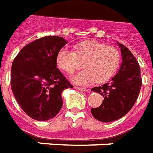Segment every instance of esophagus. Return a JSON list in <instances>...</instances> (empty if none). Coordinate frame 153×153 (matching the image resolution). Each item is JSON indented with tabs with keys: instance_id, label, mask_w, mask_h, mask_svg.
I'll return each mask as SVG.
<instances>
[{
	"instance_id": "esophagus-1",
	"label": "esophagus",
	"mask_w": 153,
	"mask_h": 153,
	"mask_svg": "<svg viewBox=\"0 0 153 153\" xmlns=\"http://www.w3.org/2000/svg\"><path fill=\"white\" fill-rule=\"evenodd\" d=\"M75 89L79 90V91H88V89H86L84 88H79V87H74Z\"/></svg>"
}]
</instances>
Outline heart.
Returning a JSON list of instances; mask_svg holds the SVG:
<instances>
[{
  "label": "heart",
  "instance_id": "1",
  "mask_svg": "<svg viewBox=\"0 0 153 153\" xmlns=\"http://www.w3.org/2000/svg\"><path fill=\"white\" fill-rule=\"evenodd\" d=\"M83 62L84 70L71 77V80L78 85H88L97 81L98 83L107 82L114 76L121 62L118 50L105 46L96 40H85L74 46V52L63 48L56 56L58 67L69 74L77 71Z\"/></svg>",
  "mask_w": 153,
  "mask_h": 153
}]
</instances>
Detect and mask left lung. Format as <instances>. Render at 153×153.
<instances>
[{"instance_id":"1","label":"left lung","mask_w":153,"mask_h":153,"mask_svg":"<svg viewBox=\"0 0 153 153\" xmlns=\"http://www.w3.org/2000/svg\"><path fill=\"white\" fill-rule=\"evenodd\" d=\"M117 44L122 54L121 67L110 81L91 89L104 97L100 107L91 109L92 116L103 123L125 116L134 105L142 85L140 67L134 55L125 45Z\"/></svg>"}]
</instances>
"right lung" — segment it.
Masks as SVG:
<instances>
[{
    "label": "right lung",
    "mask_w": 153,
    "mask_h": 153,
    "mask_svg": "<svg viewBox=\"0 0 153 153\" xmlns=\"http://www.w3.org/2000/svg\"><path fill=\"white\" fill-rule=\"evenodd\" d=\"M68 42L59 36L36 39L21 49L11 67V88L17 102L29 117L52 119L63 105L62 92L73 88L56 68L57 53Z\"/></svg>",
    "instance_id": "obj_1"
}]
</instances>
